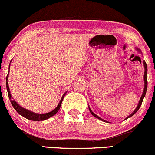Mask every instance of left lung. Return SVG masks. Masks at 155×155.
<instances>
[{
	"label": "left lung",
	"instance_id": "left-lung-1",
	"mask_svg": "<svg viewBox=\"0 0 155 155\" xmlns=\"http://www.w3.org/2000/svg\"><path fill=\"white\" fill-rule=\"evenodd\" d=\"M135 50L137 51H138L139 53H140V54H142V52H141V51H140V50H139L138 48H136ZM143 66H144V76H143V79H144V88H143V93H142V96H141L140 98V100H139L138 104H137V107L135 108V110H134V111L132 112V113H131L130 115H129V116H127V118H126L124 119V120H126V119H127V118H130V117H132V115H134L136 113H137V110H139V108L140 107L141 104H142V102H143V100L144 97H145V96H146V93H147V85H148V84H147V83H148V82H147V63H146L145 61H143ZM88 107H89V110H90V112H91V113L92 114V115H93V116L96 117V118L99 119V120H102V121H104V122H108V121H107V120H104V119H102L101 118H100V117H99V116H98V115H97L96 114H95L94 113H93V112L92 111V110H91V109L90 108V107H89V106H88ZM108 123H110V122H108Z\"/></svg>",
	"mask_w": 155,
	"mask_h": 155
}]
</instances>
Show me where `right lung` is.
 I'll use <instances>...</instances> for the list:
<instances>
[{
  "mask_svg": "<svg viewBox=\"0 0 155 155\" xmlns=\"http://www.w3.org/2000/svg\"><path fill=\"white\" fill-rule=\"evenodd\" d=\"M9 67H10V64H9ZM9 67H8V69H9ZM8 72H9V71H8ZM8 74H9V73H8L7 76H6V89H7L8 98H9V100H10V101H11V104H12V105L13 107H14L15 110H16V111L18 112V113H19L20 115H22V116L24 117V118H27L28 120H35V121H40V120H46V119H48L49 118H51V117H52L53 115H55V114L59 111V108H60V107H61V104H62V100H63V98H64V96H65V94L67 92H65V93H64L63 96H62V98H61L60 101H59V104L57 105V107L54 109V110H52V111L49 112V113H47L40 114V113H35V112L30 111V110H26V109L22 107L21 106H20V105L16 102V101H15V100L13 99L12 96V95H11V93H10L9 87H8Z\"/></svg>",
  "mask_w": 155,
  "mask_h": 155,
  "instance_id": "obj_1",
  "label": "right lung"
}]
</instances>
